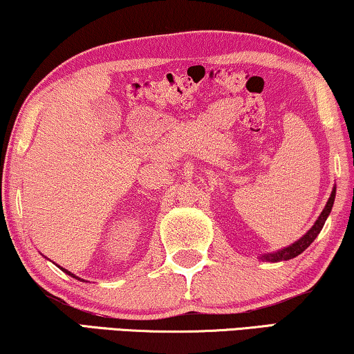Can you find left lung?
Masks as SVG:
<instances>
[{"label":"left lung","instance_id":"8db88e82","mask_svg":"<svg viewBox=\"0 0 354 354\" xmlns=\"http://www.w3.org/2000/svg\"><path fill=\"white\" fill-rule=\"evenodd\" d=\"M334 201H335V187L332 188L330 196H329V199H327L326 206H324V209H322V212L319 214V217H317L315 225L304 234V236H301L300 239H297L295 243H292L290 245H288V248L276 250V252L262 254L259 259L262 260V262H284V260H290V259L297 257V255H300L311 243H313L317 234H319V232L322 230V227H324L326 220H327V217H329V214L332 211V206H334Z\"/></svg>","mask_w":354,"mask_h":354}]
</instances>
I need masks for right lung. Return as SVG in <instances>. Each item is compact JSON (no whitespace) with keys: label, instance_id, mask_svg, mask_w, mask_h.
<instances>
[{"label":"right lung","instance_id":"right-lung-1","mask_svg":"<svg viewBox=\"0 0 354 354\" xmlns=\"http://www.w3.org/2000/svg\"><path fill=\"white\" fill-rule=\"evenodd\" d=\"M59 266V265H57ZM59 268L60 270H62V271H65V273L66 274H70L71 276V278H75V279H80V281H84V279H81V278H78V276H76V274H73V273H71V271H68V270H65V268H62V266H59Z\"/></svg>","mask_w":354,"mask_h":354}]
</instances>
